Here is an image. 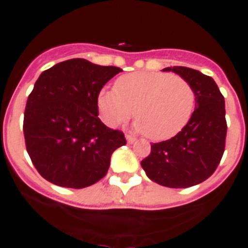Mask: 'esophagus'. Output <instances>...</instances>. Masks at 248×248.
<instances>
[{
	"instance_id": "1",
	"label": "esophagus",
	"mask_w": 248,
	"mask_h": 248,
	"mask_svg": "<svg viewBox=\"0 0 248 248\" xmlns=\"http://www.w3.org/2000/svg\"><path fill=\"white\" fill-rule=\"evenodd\" d=\"M126 140H127V143H130V144L135 143L136 141V139L132 135H126Z\"/></svg>"
}]
</instances>
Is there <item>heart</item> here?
<instances>
[{"instance_id": "1", "label": "heart", "mask_w": 248, "mask_h": 248, "mask_svg": "<svg viewBox=\"0 0 248 248\" xmlns=\"http://www.w3.org/2000/svg\"><path fill=\"white\" fill-rule=\"evenodd\" d=\"M97 107L110 126L124 124L135 112L136 128L149 139L163 140L188 124L196 107V93L180 76L134 72L117 79L114 91L103 90Z\"/></svg>"}]
</instances>
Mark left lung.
<instances>
[{"mask_svg": "<svg viewBox=\"0 0 248 248\" xmlns=\"http://www.w3.org/2000/svg\"><path fill=\"white\" fill-rule=\"evenodd\" d=\"M185 78L196 93V109L176 135L151 145L141 161L147 176L169 188H189L215 172L225 151V101L216 82L186 67L165 68Z\"/></svg>", "mask_w": 248, "mask_h": 248, "instance_id": "1", "label": "left lung"}]
</instances>
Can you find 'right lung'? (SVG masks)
I'll list each match as a JSON object with an SVG mask.
<instances>
[{"label":"right lung","instance_id":"add662e5","mask_svg":"<svg viewBox=\"0 0 248 248\" xmlns=\"http://www.w3.org/2000/svg\"><path fill=\"white\" fill-rule=\"evenodd\" d=\"M121 71L71 59L41 73L27 100L23 131L27 152L44 179L81 189L107 175L112 153L126 139L97 117V96Z\"/></svg>","mask_w":248,"mask_h":248}]
</instances>
